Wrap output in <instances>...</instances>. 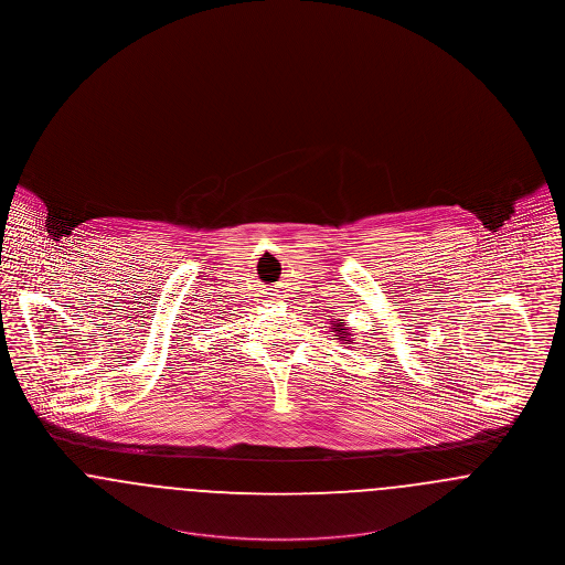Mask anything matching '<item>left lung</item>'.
Instances as JSON below:
<instances>
[{
    "mask_svg": "<svg viewBox=\"0 0 565 565\" xmlns=\"http://www.w3.org/2000/svg\"><path fill=\"white\" fill-rule=\"evenodd\" d=\"M337 331H339V334H343V332L348 334V327H345L343 322H337ZM339 334H337V337H339ZM339 339H341V337H339ZM343 341H350V339H348V337H343Z\"/></svg>",
    "mask_w": 565,
    "mask_h": 565,
    "instance_id": "left-lung-1",
    "label": "left lung"
}]
</instances>
